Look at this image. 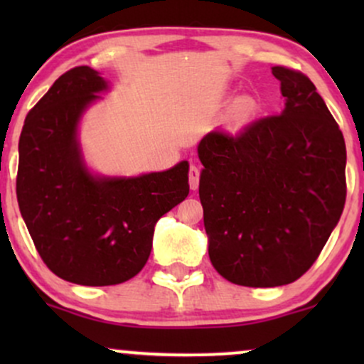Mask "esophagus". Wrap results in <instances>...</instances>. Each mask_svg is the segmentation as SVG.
Wrapping results in <instances>:
<instances>
[{"label":"esophagus","mask_w":364,"mask_h":364,"mask_svg":"<svg viewBox=\"0 0 364 364\" xmlns=\"http://www.w3.org/2000/svg\"><path fill=\"white\" fill-rule=\"evenodd\" d=\"M188 179H190L191 190H196V188H198V181H200V171L196 166H193V164L190 166V171H188Z\"/></svg>","instance_id":"34e87169"}]
</instances>
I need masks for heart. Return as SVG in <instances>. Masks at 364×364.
<instances>
[{
	"label": "heart",
	"mask_w": 364,
	"mask_h": 364,
	"mask_svg": "<svg viewBox=\"0 0 364 364\" xmlns=\"http://www.w3.org/2000/svg\"><path fill=\"white\" fill-rule=\"evenodd\" d=\"M253 112H255V102L252 99L243 97V99H237V101L232 104L229 116H231V119L236 121V123H245V121L252 118Z\"/></svg>",
	"instance_id": "obj_1"
}]
</instances>
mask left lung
Segmentation results:
<instances>
[{"instance_id":"obj_1","label":"left lung","mask_w":364,"mask_h":364,"mask_svg":"<svg viewBox=\"0 0 364 364\" xmlns=\"http://www.w3.org/2000/svg\"><path fill=\"white\" fill-rule=\"evenodd\" d=\"M286 107L198 145L208 257L229 282L275 287L315 263L346 203V144L306 75L272 66Z\"/></svg>"}]
</instances>
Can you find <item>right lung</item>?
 <instances>
[{
	"label": "right lung",
	"instance_id": "right-lung-1",
	"mask_svg": "<svg viewBox=\"0 0 364 364\" xmlns=\"http://www.w3.org/2000/svg\"><path fill=\"white\" fill-rule=\"evenodd\" d=\"M106 82L90 66L63 73L28 111L18 141L16 200L48 269L80 286L135 277L154 225L190 193L188 162L139 178H94L77 141L82 111Z\"/></svg>",
	"mask_w": 364,
	"mask_h": 364
}]
</instances>
